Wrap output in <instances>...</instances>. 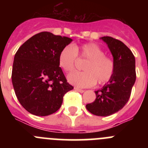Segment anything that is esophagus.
Returning a JSON list of instances; mask_svg holds the SVG:
<instances>
[{
    "label": "esophagus",
    "mask_w": 148,
    "mask_h": 148,
    "mask_svg": "<svg viewBox=\"0 0 148 148\" xmlns=\"http://www.w3.org/2000/svg\"><path fill=\"white\" fill-rule=\"evenodd\" d=\"M74 89H75V90H76V91H78V92H84V90H82V89H80V88H78V87H74Z\"/></svg>",
    "instance_id": "obj_1"
}]
</instances>
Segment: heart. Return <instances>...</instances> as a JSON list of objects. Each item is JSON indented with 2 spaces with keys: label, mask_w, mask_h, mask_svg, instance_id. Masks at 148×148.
Wrapping results in <instances>:
<instances>
[{
  "label": "heart",
  "mask_w": 148,
  "mask_h": 148,
  "mask_svg": "<svg viewBox=\"0 0 148 148\" xmlns=\"http://www.w3.org/2000/svg\"><path fill=\"white\" fill-rule=\"evenodd\" d=\"M78 56L87 59L82 72H73L67 76L69 82L79 87L93 86L96 82L104 84L109 82L115 72V62L105 56L104 51L95 43H87L81 46H65L58 56V64L66 73L75 67Z\"/></svg>",
  "instance_id": "1"
}]
</instances>
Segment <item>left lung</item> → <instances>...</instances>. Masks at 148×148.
Here are the masks:
<instances>
[{
	"label": "left lung",
	"instance_id": "1",
	"mask_svg": "<svg viewBox=\"0 0 148 148\" xmlns=\"http://www.w3.org/2000/svg\"><path fill=\"white\" fill-rule=\"evenodd\" d=\"M101 39L113 55L115 72L109 82L95 91L96 99L86 108L95 116H108L122 109L130 99L136 78V60L131 50L121 40L110 36Z\"/></svg>",
	"mask_w": 148,
	"mask_h": 148
}]
</instances>
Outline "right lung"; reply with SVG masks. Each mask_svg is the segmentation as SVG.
<instances>
[{"label":"right lung","instance_id":"add662e5","mask_svg":"<svg viewBox=\"0 0 148 148\" xmlns=\"http://www.w3.org/2000/svg\"><path fill=\"white\" fill-rule=\"evenodd\" d=\"M72 39L41 32L23 43L15 53L12 82L20 104L29 113L46 116L61 108L73 87L58 64V56Z\"/></svg>","mask_w":148,"mask_h":148}]
</instances>
